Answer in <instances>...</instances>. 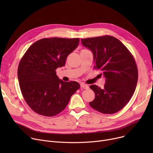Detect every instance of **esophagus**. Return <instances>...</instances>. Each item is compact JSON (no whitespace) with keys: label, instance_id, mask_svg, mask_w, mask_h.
<instances>
[{"label":"esophagus","instance_id":"esophagus-1","mask_svg":"<svg viewBox=\"0 0 153 153\" xmlns=\"http://www.w3.org/2000/svg\"><path fill=\"white\" fill-rule=\"evenodd\" d=\"M81 87L82 88H83V89H89V86H88V85H86V84H83V83H81Z\"/></svg>","mask_w":153,"mask_h":153}]
</instances>
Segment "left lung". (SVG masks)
I'll list each match as a JSON object with an SVG mask.
<instances>
[{"mask_svg": "<svg viewBox=\"0 0 153 153\" xmlns=\"http://www.w3.org/2000/svg\"><path fill=\"white\" fill-rule=\"evenodd\" d=\"M93 53L94 68L105 78L104 87L91 85L95 99L89 105L105 114L122 110L133 96L138 82V68L133 56L117 38L105 35L81 39Z\"/></svg>", "mask_w": 153, "mask_h": 153, "instance_id": "8db88e82", "label": "left lung"}]
</instances>
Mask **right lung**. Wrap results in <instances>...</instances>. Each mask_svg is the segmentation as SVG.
<instances>
[{
    "mask_svg": "<svg viewBox=\"0 0 153 153\" xmlns=\"http://www.w3.org/2000/svg\"><path fill=\"white\" fill-rule=\"evenodd\" d=\"M79 43V38L41 39L31 45L21 59L17 72L20 88L36 114L46 117L59 114L80 88L77 82H64L56 72L65 65L68 56Z\"/></svg>",
    "mask_w": 153,
    "mask_h": 153,
    "instance_id": "right-lung-1",
    "label": "right lung"
}]
</instances>
